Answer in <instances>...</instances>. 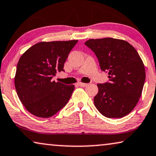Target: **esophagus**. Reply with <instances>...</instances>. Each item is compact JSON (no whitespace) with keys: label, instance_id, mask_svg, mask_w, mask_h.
<instances>
[{"label":"esophagus","instance_id":"1","mask_svg":"<svg viewBox=\"0 0 156 156\" xmlns=\"http://www.w3.org/2000/svg\"><path fill=\"white\" fill-rule=\"evenodd\" d=\"M77 84H78V85H79V86H80V87H85V86H87V83H81V82L78 83Z\"/></svg>","mask_w":156,"mask_h":156}]
</instances>
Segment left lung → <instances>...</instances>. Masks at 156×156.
<instances>
[{
	"instance_id": "1",
	"label": "left lung",
	"mask_w": 156,
	"mask_h": 156,
	"mask_svg": "<svg viewBox=\"0 0 156 156\" xmlns=\"http://www.w3.org/2000/svg\"><path fill=\"white\" fill-rule=\"evenodd\" d=\"M85 44L95 52L109 83L98 84L94 104L108 118H122L136 106L146 79L143 61L126 41L111 37L90 39Z\"/></svg>"
}]
</instances>
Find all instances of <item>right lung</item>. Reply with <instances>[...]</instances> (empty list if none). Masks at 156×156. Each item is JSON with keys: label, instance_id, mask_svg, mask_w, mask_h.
I'll return each instance as SVG.
<instances>
[{"label": "right lung", "instance_id": "right-lung-1", "mask_svg": "<svg viewBox=\"0 0 156 156\" xmlns=\"http://www.w3.org/2000/svg\"><path fill=\"white\" fill-rule=\"evenodd\" d=\"M78 40L41 41L29 48L17 65L15 87L20 102L36 117L49 118L62 109L75 89L52 80L64 71L68 56Z\"/></svg>", "mask_w": 156, "mask_h": 156}]
</instances>
